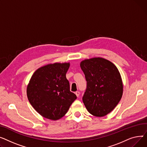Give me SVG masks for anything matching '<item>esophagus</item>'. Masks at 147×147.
Returning <instances> with one entry per match:
<instances>
[{
	"instance_id": "1",
	"label": "esophagus",
	"mask_w": 147,
	"mask_h": 147,
	"mask_svg": "<svg viewBox=\"0 0 147 147\" xmlns=\"http://www.w3.org/2000/svg\"><path fill=\"white\" fill-rule=\"evenodd\" d=\"M75 94H76V96L78 97L79 96H80V92H79V91H76L75 92Z\"/></svg>"
}]
</instances>
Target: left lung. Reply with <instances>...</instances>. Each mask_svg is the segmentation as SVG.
Here are the masks:
<instances>
[{
  "mask_svg": "<svg viewBox=\"0 0 147 147\" xmlns=\"http://www.w3.org/2000/svg\"><path fill=\"white\" fill-rule=\"evenodd\" d=\"M80 66L87 81V88L82 97L85 107L95 116L107 115L122 96V81L117 68L101 57L83 60Z\"/></svg>",
  "mask_w": 147,
  "mask_h": 147,
  "instance_id": "8db88e82",
  "label": "left lung"
}]
</instances>
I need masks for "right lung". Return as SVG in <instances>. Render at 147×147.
<instances>
[{"mask_svg": "<svg viewBox=\"0 0 147 147\" xmlns=\"http://www.w3.org/2000/svg\"><path fill=\"white\" fill-rule=\"evenodd\" d=\"M69 67V63L47 65L38 69L31 78L28 99L44 117L53 120L62 117L76 98L66 77Z\"/></svg>", "mask_w": 147, "mask_h": 147, "instance_id": "obj_1", "label": "right lung"}]
</instances>
